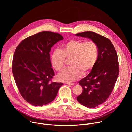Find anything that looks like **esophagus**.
Wrapping results in <instances>:
<instances>
[{
  "label": "esophagus",
  "instance_id": "1",
  "mask_svg": "<svg viewBox=\"0 0 132 132\" xmlns=\"http://www.w3.org/2000/svg\"><path fill=\"white\" fill-rule=\"evenodd\" d=\"M66 85H71V86H73L74 84L73 83H71V82H66Z\"/></svg>",
  "mask_w": 132,
  "mask_h": 132
}]
</instances>
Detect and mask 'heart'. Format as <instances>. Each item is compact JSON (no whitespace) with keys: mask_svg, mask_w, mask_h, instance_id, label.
<instances>
[{"mask_svg":"<svg viewBox=\"0 0 132 132\" xmlns=\"http://www.w3.org/2000/svg\"><path fill=\"white\" fill-rule=\"evenodd\" d=\"M98 57V47L93 40L72 39L55 50L51 55L50 61L53 67L61 71L65 66V59H71L68 67L60 73L58 79L62 82H71L86 75L95 66Z\"/></svg>","mask_w":132,"mask_h":132,"instance_id":"1","label":"heart"}]
</instances>
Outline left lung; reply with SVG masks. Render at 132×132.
I'll list each match as a JSON object with an SVG mask.
<instances>
[{"mask_svg":"<svg viewBox=\"0 0 132 132\" xmlns=\"http://www.w3.org/2000/svg\"><path fill=\"white\" fill-rule=\"evenodd\" d=\"M92 39L98 47V57L90 73L79 84L83 92L78 101L86 107L95 108L104 102L111 94L119 74V63L115 48L110 39L92 31L75 34Z\"/></svg>","mask_w":132,"mask_h":132,"instance_id":"obj_1","label":"left lung"}]
</instances>
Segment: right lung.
<instances>
[{"instance_id":"1","label":"right lung","mask_w":132,"mask_h":132,"mask_svg":"<svg viewBox=\"0 0 132 132\" xmlns=\"http://www.w3.org/2000/svg\"><path fill=\"white\" fill-rule=\"evenodd\" d=\"M63 39L58 33L42 31L23 40L15 51L14 78L22 97L34 106H42L52 102L63 85L52 81L54 73L50 55L51 48Z\"/></svg>"}]
</instances>
